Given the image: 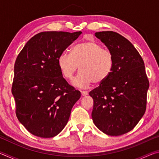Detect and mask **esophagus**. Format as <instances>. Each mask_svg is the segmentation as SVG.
Masks as SVG:
<instances>
[{"mask_svg": "<svg viewBox=\"0 0 159 159\" xmlns=\"http://www.w3.org/2000/svg\"><path fill=\"white\" fill-rule=\"evenodd\" d=\"M88 95V93L87 91H81V95L82 96H86Z\"/></svg>", "mask_w": 159, "mask_h": 159, "instance_id": "obj_1", "label": "esophagus"}]
</instances>
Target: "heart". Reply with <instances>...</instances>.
<instances>
[{"label":"heart","instance_id":"1","mask_svg":"<svg viewBox=\"0 0 159 159\" xmlns=\"http://www.w3.org/2000/svg\"><path fill=\"white\" fill-rule=\"evenodd\" d=\"M58 66L63 76L71 79L79 68L80 71L71 84L87 88L92 83H100L111 74L114 58L111 51L104 49L95 41H88L76 45L72 53L64 50L58 57Z\"/></svg>","mask_w":159,"mask_h":159}]
</instances>
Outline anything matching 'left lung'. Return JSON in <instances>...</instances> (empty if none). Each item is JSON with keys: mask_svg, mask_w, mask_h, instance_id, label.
<instances>
[{"mask_svg": "<svg viewBox=\"0 0 159 159\" xmlns=\"http://www.w3.org/2000/svg\"><path fill=\"white\" fill-rule=\"evenodd\" d=\"M95 35L113 53L114 64L110 76L89 93L93 120L104 133L119 136L133 130L144 114L149 83L144 61L128 39L111 31Z\"/></svg>", "mask_w": 159, "mask_h": 159, "instance_id": "obj_1", "label": "left lung"}]
</instances>
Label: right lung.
Wrapping results in <instances>:
<instances>
[{
  "label": "right lung",
  "mask_w": 159,
  "mask_h": 159,
  "mask_svg": "<svg viewBox=\"0 0 159 159\" xmlns=\"http://www.w3.org/2000/svg\"><path fill=\"white\" fill-rule=\"evenodd\" d=\"M81 31H43L26 43L14 67L12 93L19 121L34 135L53 138L65 127L80 98L58 66L60 54Z\"/></svg>",
  "instance_id": "1"
}]
</instances>
